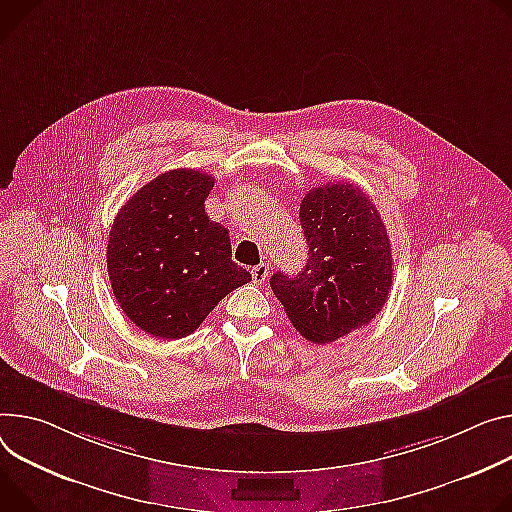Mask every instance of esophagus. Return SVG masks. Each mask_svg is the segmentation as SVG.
Returning <instances> with one entry per match:
<instances>
[{
  "mask_svg": "<svg viewBox=\"0 0 512 512\" xmlns=\"http://www.w3.org/2000/svg\"><path fill=\"white\" fill-rule=\"evenodd\" d=\"M251 277H253V284H263L265 277H267V263H259L251 269Z\"/></svg>",
  "mask_w": 512,
  "mask_h": 512,
  "instance_id": "34e87169",
  "label": "esophagus"
}]
</instances>
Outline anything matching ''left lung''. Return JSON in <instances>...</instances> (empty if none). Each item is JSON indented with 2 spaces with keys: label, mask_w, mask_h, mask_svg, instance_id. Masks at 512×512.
<instances>
[{
  "label": "left lung",
  "mask_w": 512,
  "mask_h": 512,
  "mask_svg": "<svg viewBox=\"0 0 512 512\" xmlns=\"http://www.w3.org/2000/svg\"><path fill=\"white\" fill-rule=\"evenodd\" d=\"M308 261L298 275L277 271L271 290L296 331L333 343L382 310L392 288V249L374 202L349 181L310 190L300 204Z\"/></svg>",
  "instance_id": "left-lung-1"
}]
</instances>
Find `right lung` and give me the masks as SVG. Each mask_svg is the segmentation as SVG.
Instances as JSON below:
<instances>
[{"label":"right lung","mask_w":512,"mask_h":512,"mask_svg":"<svg viewBox=\"0 0 512 512\" xmlns=\"http://www.w3.org/2000/svg\"><path fill=\"white\" fill-rule=\"evenodd\" d=\"M214 177L173 169L143 185L116 214L108 273L122 312L157 339L192 335L214 306L251 282L232 261L228 230L208 218Z\"/></svg>","instance_id":"obj_1"}]
</instances>
